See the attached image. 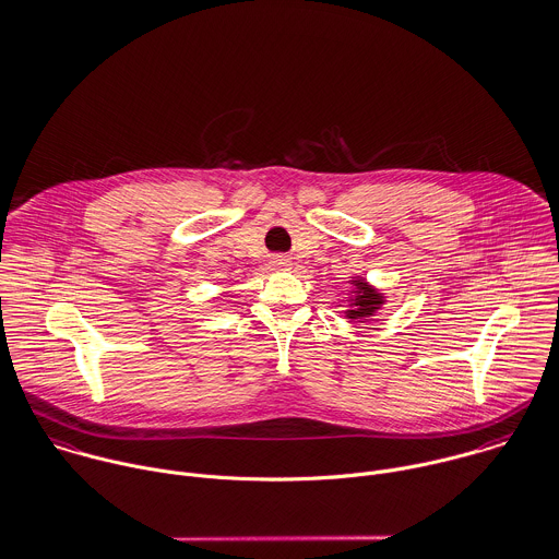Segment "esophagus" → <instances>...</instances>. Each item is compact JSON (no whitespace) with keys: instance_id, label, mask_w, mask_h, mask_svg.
Returning <instances> with one entry per match:
<instances>
[{"instance_id":"34e87169","label":"esophagus","mask_w":559,"mask_h":559,"mask_svg":"<svg viewBox=\"0 0 559 559\" xmlns=\"http://www.w3.org/2000/svg\"><path fill=\"white\" fill-rule=\"evenodd\" d=\"M274 265H276V267L287 270V267H289V259H285V257H276V259H274Z\"/></svg>"}]
</instances>
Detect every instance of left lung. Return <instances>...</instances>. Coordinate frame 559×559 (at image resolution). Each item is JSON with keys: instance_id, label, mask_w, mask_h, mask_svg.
Masks as SVG:
<instances>
[{"instance_id": "left-lung-1", "label": "left lung", "mask_w": 559, "mask_h": 559, "mask_svg": "<svg viewBox=\"0 0 559 559\" xmlns=\"http://www.w3.org/2000/svg\"><path fill=\"white\" fill-rule=\"evenodd\" d=\"M355 287H357V296L353 300V309L348 311V318L350 320H366L383 305V296L364 281H355Z\"/></svg>"}]
</instances>
